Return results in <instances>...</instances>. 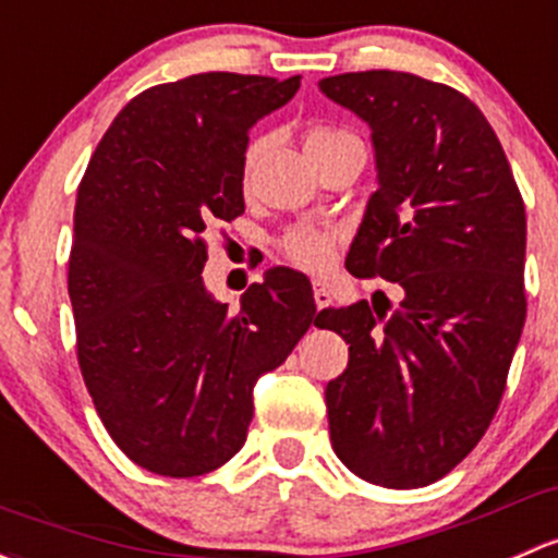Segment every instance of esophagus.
Returning a JSON list of instances; mask_svg holds the SVG:
<instances>
[{"label": "esophagus", "instance_id": "esophagus-1", "mask_svg": "<svg viewBox=\"0 0 558 558\" xmlns=\"http://www.w3.org/2000/svg\"><path fill=\"white\" fill-rule=\"evenodd\" d=\"M313 296H315V307L324 310L331 304V291H328L326 283H313Z\"/></svg>", "mask_w": 558, "mask_h": 558}]
</instances>
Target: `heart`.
Masks as SVG:
<instances>
[{
    "instance_id": "1",
    "label": "heart",
    "mask_w": 558,
    "mask_h": 558,
    "mask_svg": "<svg viewBox=\"0 0 558 558\" xmlns=\"http://www.w3.org/2000/svg\"><path fill=\"white\" fill-rule=\"evenodd\" d=\"M357 138L350 128L333 125V122H313V125L304 131V151H307L310 160L315 166L326 160V157L337 155L344 146L357 144ZM267 146V138L256 136L248 141L243 151V166H240V179L248 186L254 179L256 166H259V157ZM342 232L337 227H320V225H294L289 227L278 240V251L286 262L294 264L299 269H307V272H320L328 264L333 262V251H337Z\"/></svg>"
}]
</instances>
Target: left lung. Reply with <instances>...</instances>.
Instances as JSON below:
<instances>
[{"label":"left lung","instance_id":"left-lung-1","mask_svg":"<svg viewBox=\"0 0 558 558\" xmlns=\"http://www.w3.org/2000/svg\"><path fill=\"white\" fill-rule=\"evenodd\" d=\"M372 125L379 190L344 267L403 289L392 310H320L350 344L326 385L339 460L368 484L417 489L444 478L495 417L526 318V216L495 131L468 96L417 74L320 80Z\"/></svg>","mask_w":558,"mask_h":558}]
</instances>
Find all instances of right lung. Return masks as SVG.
I'll use <instances>...</instances> for the list:
<instances>
[{"mask_svg":"<svg viewBox=\"0 0 558 558\" xmlns=\"http://www.w3.org/2000/svg\"><path fill=\"white\" fill-rule=\"evenodd\" d=\"M299 80L208 72L138 93L104 133L77 190L69 299L82 379L111 441L157 476L230 462L254 383L315 318L310 280L269 269L238 313L208 296L214 221L245 210L243 151Z\"/></svg>","mask_w":558,"mask_h":558,"instance_id":"1","label":"right lung"}]
</instances>
